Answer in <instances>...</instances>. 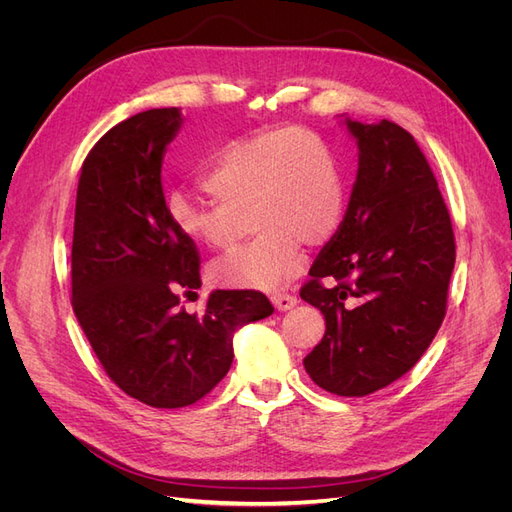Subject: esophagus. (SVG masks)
Listing matches in <instances>:
<instances>
[{
  "label": "esophagus",
  "instance_id": "esophagus-1",
  "mask_svg": "<svg viewBox=\"0 0 512 512\" xmlns=\"http://www.w3.org/2000/svg\"><path fill=\"white\" fill-rule=\"evenodd\" d=\"M271 303L280 309V312H288V309L297 305V297H292L288 292H275L271 294Z\"/></svg>",
  "mask_w": 512,
  "mask_h": 512
}]
</instances>
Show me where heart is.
Returning a JSON list of instances; mask_svg holds the SVG:
<instances>
[{
    "label": "heart",
    "instance_id": "b5f03b06",
    "mask_svg": "<svg viewBox=\"0 0 512 512\" xmlns=\"http://www.w3.org/2000/svg\"><path fill=\"white\" fill-rule=\"evenodd\" d=\"M200 188L211 203L185 194L168 198V215L183 239L224 250L245 235V218L258 232L211 269L226 288L275 290L299 269L301 243L320 245L339 226L344 183L329 147L312 132H258L224 145L205 166Z\"/></svg>",
    "mask_w": 512,
    "mask_h": 512
}]
</instances>
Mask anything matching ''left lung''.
<instances>
[{
  "mask_svg": "<svg viewBox=\"0 0 512 512\" xmlns=\"http://www.w3.org/2000/svg\"><path fill=\"white\" fill-rule=\"evenodd\" d=\"M339 117L359 147V170L344 220L301 288L327 322L303 365L320 389L365 397L410 371L436 337L455 235L412 134L386 119Z\"/></svg>",
  "mask_w": 512,
  "mask_h": 512,
  "instance_id": "8db88e82",
  "label": "left lung"
}]
</instances>
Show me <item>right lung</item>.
Masks as SVG:
<instances>
[{"mask_svg":"<svg viewBox=\"0 0 512 512\" xmlns=\"http://www.w3.org/2000/svg\"><path fill=\"white\" fill-rule=\"evenodd\" d=\"M183 123L151 108L108 130L83 162L72 237V307L119 389L151 408L203 399L232 365V335L273 314L256 290H215L203 314L181 297L200 288L196 245L179 235L162 162Z\"/></svg>","mask_w":512,"mask_h":512,"instance_id":"add662e5","label":"right lung"}]
</instances>
